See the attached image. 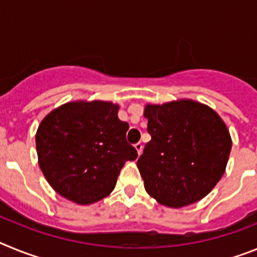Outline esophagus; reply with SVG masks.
<instances>
[{
	"label": "esophagus",
	"instance_id": "obj_1",
	"mask_svg": "<svg viewBox=\"0 0 257 257\" xmlns=\"http://www.w3.org/2000/svg\"><path fill=\"white\" fill-rule=\"evenodd\" d=\"M134 147H135V149H136V152H138V154H142V152H143V144L142 143H136L135 145H134Z\"/></svg>",
	"mask_w": 257,
	"mask_h": 257
}]
</instances>
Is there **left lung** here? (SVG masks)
Returning a JSON list of instances; mask_svg holds the SVG:
<instances>
[{"label": "left lung", "instance_id": "left-lung-1", "mask_svg": "<svg viewBox=\"0 0 257 257\" xmlns=\"http://www.w3.org/2000/svg\"><path fill=\"white\" fill-rule=\"evenodd\" d=\"M152 140L138 160L144 188L167 207L205 198L225 172L231 138L212 108L193 99L145 104Z\"/></svg>", "mask_w": 257, "mask_h": 257}]
</instances>
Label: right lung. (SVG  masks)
Returning <instances> with one entry per match:
<instances>
[{
	"label": "right lung",
	"mask_w": 257,
	"mask_h": 257,
	"mask_svg": "<svg viewBox=\"0 0 257 257\" xmlns=\"http://www.w3.org/2000/svg\"><path fill=\"white\" fill-rule=\"evenodd\" d=\"M119 105L104 100H73L52 109L36 133L38 165L61 197L81 206L113 192L119 171L138 152L126 140L128 123Z\"/></svg>",
	"instance_id": "1"
}]
</instances>
